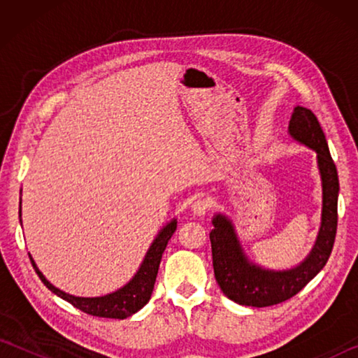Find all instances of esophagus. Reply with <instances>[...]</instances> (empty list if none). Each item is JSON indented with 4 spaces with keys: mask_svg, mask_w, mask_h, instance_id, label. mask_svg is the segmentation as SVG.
I'll list each match as a JSON object with an SVG mask.
<instances>
[{
    "mask_svg": "<svg viewBox=\"0 0 358 358\" xmlns=\"http://www.w3.org/2000/svg\"><path fill=\"white\" fill-rule=\"evenodd\" d=\"M208 208H210V202L207 199H197V201H194L191 207L192 213L196 216H203L208 211Z\"/></svg>",
    "mask_w": 358,
    "mask_h": 358,
    "instance_id": "34e87169",
    "label": "esophagus"
}]
</instances>
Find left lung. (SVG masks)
Masks as SVG:
<instances>
[{"label":"left lung","mask_w":358,"mask_h":358,"mask_svg":"<svg viewBox=\"0 0 358 358\" xmlns=\"http://www.w3.org/2000/svg\"><path fill=\"white\" fill-rule=\"evenodd\" d=\"M289 136L317 153V167L322 180V220L311 252L294 268L268 270L248 260L226 215L213 216L210 232L216 282L224 295L243 306L264 308L278 305L299 294L324 268L335 243L338 226L339 181L325 134L310 108L296 106L289 121Z\"/></svg>","instance_id":"8db88e82"}]
</instances>
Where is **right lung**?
<instances>
[{
	"mask_svg": "<svg viewBox=\"0 0 358 358\" xmlns=\"http://www.w3.org/2000/svg\"><path fill=\"white\" fill-rule=\"evenodd\" d=\"M19 216H22V201ZM175 230H177V220L167 222L166 226L159 230L157 237L153 240L150 250L145 254L141 268H138L137 273L132 276V280L128 284H124L121 289L102 296H76L66 294L63 290L53 286V284H50V281L45 280V276L41 273L31 256H29V260H31L34 271L41 278V281L45 284V287L48 290H52L55 295L62 296L63 300L69 301L72 306L77 308V310L98 317L126 319L132 316V314H136L138 310H142V308L148 303L155 287L157 270H159L162 252H164L169 240H171Z\"/></svg>",
	"mask_w": 358,
	"mask_h": 358,
	"instance_id": "obj_1",
	"label": "right lung"
}]
</instances>
